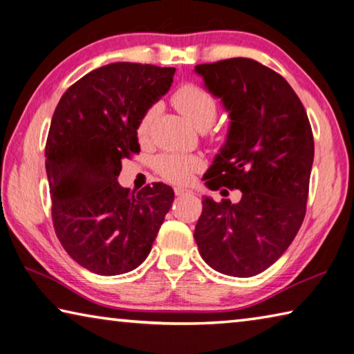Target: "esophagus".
Masks as SVG:
<instances>
[{
  "label": "esophagus",
  "mask_w": 354,
  "mask_h": 354,
  "mask_svg": "<svg viewBox=\"0 0 354 354\" xmlns=\"http://www.w3.org/2000/svg\"><path fill=\"white\" fill-rule=\"evenodd\" d=\"M174 193H176V196H185V194H193V191L183 187H176L174 188Z\"/></svg>",
  "instance_id": "1"
}]
</instances>
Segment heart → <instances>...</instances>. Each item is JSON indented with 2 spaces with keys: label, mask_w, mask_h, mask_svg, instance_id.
<instances>
[{
  "label": "heart",
  "mask_w": 354,
  "mask_h": 354,
  "mask_svg": "<svg viewBox=\"0 0 354 354\" xmlns=\"http://www.w3.org/2000/svg\"><path fill=\"white\" fill-rule=\"evenodd\" d=\"M174 108L180 113L188 122L198 130L210 129L218 115V102L210 92L194 84H185L174 92L171 97ZM155 109H147L139 120L138 136L146 141L152 129ZM155 171L167 182L187 183L193 172L201 167L199 158L180 153H161L155 158Z\"/></svg>",
  "instance_id": "obj_1"
}]
</instances>
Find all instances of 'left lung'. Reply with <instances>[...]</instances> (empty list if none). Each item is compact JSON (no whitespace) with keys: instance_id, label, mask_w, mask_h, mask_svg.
<instances>
[{"instance_id":"1","label":"left lung","mask_w":354,"mask_h":354,"mask_svg":"<svg viewBox=\"0 0 354 354\" xmlns=\"http://www.w3.org/2000/svg\"><path fill=\"white\" fill-rule=\"evenodd\" d=\"M194 71L230 118L205 185L241 191L236 204L204 198L194 240L213 270L256 276L287 251L303 224L314 163L308 114L292 86L254 59L232 57Z\"/></svg>"}]
</instances>
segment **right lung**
<instances>
[{"mask_svg": "<svg viewBox=\"0 0 354 354\" xmlns=\"http://www.w3.org/2000/svg\"><path fill=\"white\" fill-rule=\"evenodd\" d=\"M174 67L114 62L73 83L55 109L45 146L55 232L68 256L100 276L138 268L152 249L174 189L130 193L118 177L139 152L138 125L172 84Z\"/></svg>", "mask_w": 354, "mask_h": 354, "instance_id": "add662e5", "label": "right lung"}]
</instances>
